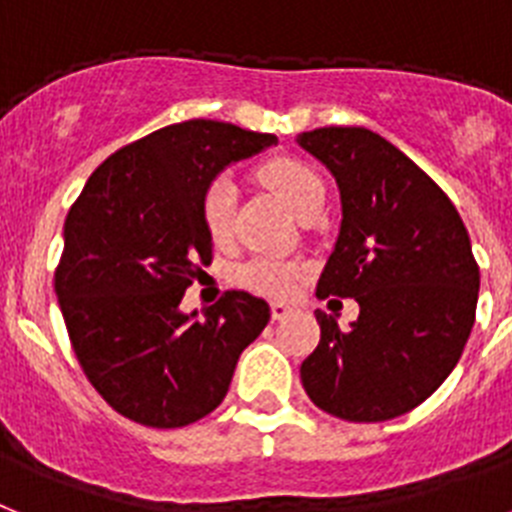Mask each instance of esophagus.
<instances>
[{
    "instance_id": "obj_1",
    "label": "esophagus",
    "mask_w": 512,
    "mask_h": 512,
    "mask_svg": "<svg viewBox=\"0 0 512 512\" xmlns=\"http://www.w3.org/2000/svg\"><path fill=\"white\" fill-rule=\"evenodd\" d=\"M291 312H294V307H291V304H283V302L270 304V315H273V320H283V317H289Z\"/></svg>"
}]
</instances>
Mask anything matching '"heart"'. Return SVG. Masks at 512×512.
I'll use <instances>...</instances> for the list:
<instances>
[{"label": "heart", "instance_id": "obj_1", "mask_svg": "<svg viewBox=\"0 0 512 512\" xmlns=\"http://www.w3.org/2000/svg\"><path fill=\"white\" fill-rule=\"evenodd\" d=\"M260 179L302 221L312 216V213H320L322 203H325V182H322V176L309 163L299 161V158H270V161L260 166ZM234 205V182H231L229 176L213 179L203 195V223L213 244H226L231 234H234ZM299 278H302L299 265L276 260V257H255V260H249L236 273V281L242 283V286L268 296L291 294Z\"/></svg>", "mask_w": 512, "mask_h": 512}]
</instances>
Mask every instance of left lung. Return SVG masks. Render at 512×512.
Returning <instances> with one entry per match:
<instances>
[{"label":"left lung","instance_id":"left-lung-1","mask_svg":"<svg viewBox=\"0 0 512 512\" xmlns=\"http://www.w3.org/2000/svg\"><path fill=\"white\" fill-rule=\"evenodd\" d=\"M296 143L341 192L317 296L359 302L346 330L317 309L320 343L302 362V385L338 419L388 422L427 401L461 359L479 299L471 239L448 195L377 132L320 127Z\"/></svg>","mask_w":512,"mask_h":512}]
</instances>
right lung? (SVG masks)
I'll return each instance as SVG.
<instances>
[{"label": "right lung", "instance_id": "right-lung-1", "mask_svg": "<svg viewBox=\"0 0 512 512\" xmlns=\"http://www.w3.org/2000/svg\"><path fill=\"white\" fill-rule=\"evenodd\" d=\"M276 143L213 119L169 124L106 158L67 213L59 309L90 385L132 422L174 429L218 409L239 354L268 325V302L247 291H226L203 315L179 304L213 257L205 190Z\"/></svg>", "mask_w": 512, "mask_h": 512}]
</instances>
